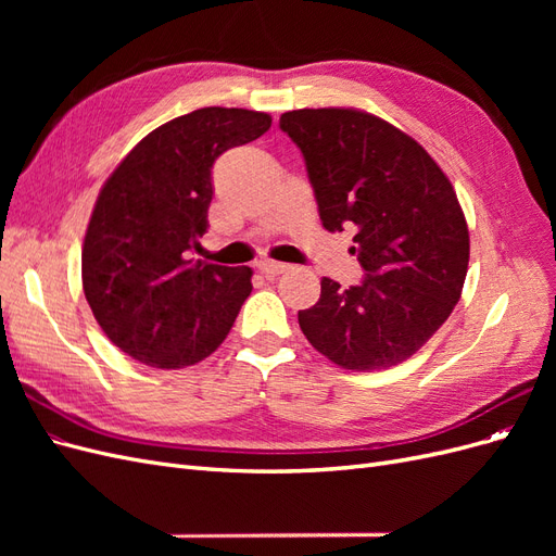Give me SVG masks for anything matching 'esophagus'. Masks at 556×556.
Returning <instances> with one entry per match:
<instances>
[{
    "instance_id": "34e87169",
    "label": "esophagus",
    "mask_w": 556,
    "mask_h": 556,
    "mask_svg": "<svg viewBox=\"0 0 556 556\" xmlns=\"http://www.w3.org/2000/svg\"><path fill=\"white\" fill-rule=\"evenodd\" d=\"M257 268L260 271L266 276V278H274V276H280V274H285L288 271V264H282V262H274V260H260L257 262Z\"/></svg>"
}]
</instances>
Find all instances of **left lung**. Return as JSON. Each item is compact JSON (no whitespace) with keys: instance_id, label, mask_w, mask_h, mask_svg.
<instances>
[{"instance_id":"1","label":"left lung","mask_w":556,"mask_h":556,"mask_svg":"<svg viewBox=\"0 0 556 556\" xmlns=\"http://www.w3.org/2000/svg\"><path fill=\"white\" fill-rule=\"evenodd\" d=\"M280 129L306 162L319 220L355 231L366 271L343 290L323 278L299 311L311 345L350 371L408 359L457 306L468 268V227L452 182L408 134L357 109H299Z\"/></svg>"}]
</instances>
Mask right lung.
I'll list each match as a JSON object with an SVG mask.
<instances>
[{
	"mask_svg": "<svg viewBox=\"0 0 556 556\" xmlns=\"http://www.w3.org/2000/svg\"><path fill=\"white\" fill-rule=\"evenodd\" d=\"M268 127V113L197 109L150 131L104 182L83 241V292L131 359L182 368L227 339L252 271L194 262L192 250L208 229L213 162Z\"/></svg>",
	"mask_w": 556,
	"mask_h": 556,
	"instance_id": "add662e5",
	"label": "right lung"
}]
</instances>
